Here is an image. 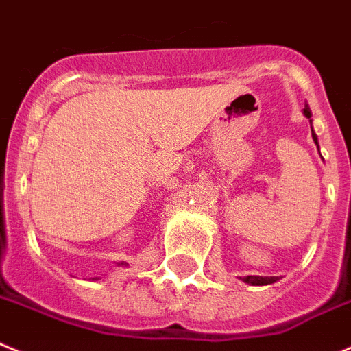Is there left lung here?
Segmentation results:
<instances>
[{"instance_id": "obj_1", "label": "left lung", "mask_w": 351, "mask_h": 351, "mask_svg": "<svg viewBox=\"0 0 351 351\" xmlns=\"http://www.w3.org/2000/svg\"><path fill=\"white\" fill-rule=\"evenodd\" d=\"M303 115L310 120V128H312V112H310L308 105H305V108H303ZM312 139H313V143L317 145V148H319V141H317V134L313 132V128H312ZM243 281L248 282V285H252V286H265V285H272V282H276L278 281V278H276V276H272V278H262V276H246Z\"/></svg>"}]
</instances>
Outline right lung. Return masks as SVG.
I'll list each match as a JSON object with an SVG mask.
<instances>
[{
	"label": "right lung",
	"mask_w": 351,
	"mask_h": 351,
	"mask_svg": "<svg viewBox=\"0 0 351 351\" xmlns=\"http://www.w3.org/2000/svg\"><path fill=\"white\" fill-rule=\"evenodd\" d=\"M119 265H125V263H123V262H119ZM96 279V278H95Z\"/></svg>",
	"instance_id": "add662e5"
}]
</instances>
